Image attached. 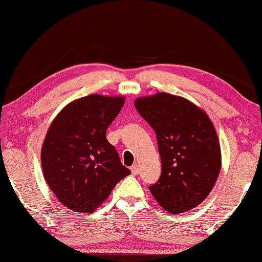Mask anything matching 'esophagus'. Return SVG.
Here are the masks:
<instances>
[{"mask_svg": "<svg viewBox=\"0 0 262 262\" xmlns=\"http://www.w3.org/2000/svg\"><path fill=\"white\" fill-rule=\"evenodd\" d=\"M130 170H132V174L133 175H137L140 173V167H139V165L137 164H135V165H133L132 167H130Z\"/></svg>", "mask_w": 262, "mask_h": 262, "instance_id": "1", "label": "esophagus"}]
</instances>
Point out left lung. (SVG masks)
<instances>
[{"mask_svg":"<svg viewBox=\"0 0 262 262\" xmlns=\"http://www.w3.org/2000/svg\"><path fill=\"white\" fill-rule=\"evenodd\" d=\"M135 107L158 141L161 175L150 185L152 196L172 214L192 210L210 194L221 169L213 122L196 104L167 93L136 98Z\"/></svg>","mask_w":262,"mask_h":262,"instance_id":"8db88e82","label":"left lung"}]
</instances>
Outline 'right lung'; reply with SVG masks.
Segmentation results:
<instances>
[{
  "instance_id": "add662e5",
  "label": "right lung",
  "mask_w": 262,
  "mask_h": 262,
  "mask_svg": "<svg viewBox=\"0 0 262 262\" xmlns=\"http://www.w3.org/2000/svg\"><path fill=\"white\" fill-rule=\"evenodd\" d=\"M125 104L122 96L93 94L69 103L52 120L41 149L45 180L71 211L92 213L130 174L106 129Z\"/></svg>"
}]
</instances>
